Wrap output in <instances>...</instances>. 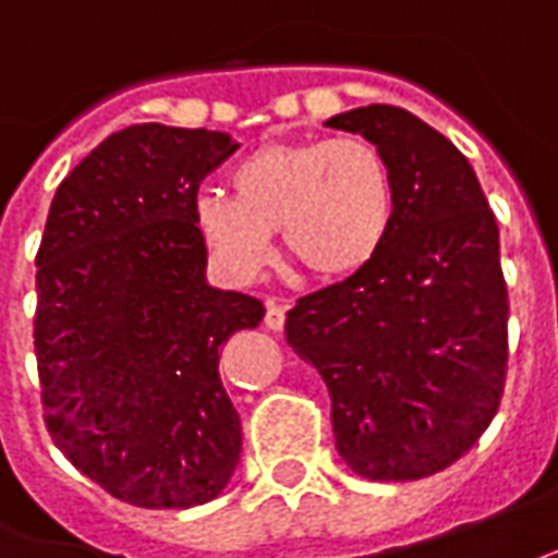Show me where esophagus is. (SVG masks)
I'll use <instances>...</instances> for the list:
<instances>
[{
  "mask_svg": "<svg viewBox=\"0 0 558 558\" xmlns=\"http://www.w3.org/2000/svg\"><path fill=\"white\" fill-rule=\"evenodd\" d=\"M283 320H287V308L280 302H275V299H268L265 302V327L278 332V329H283Z\"/></svg>",
  "mask_w": 558,
  "mask_h": 558,
  "instance_id": "1",
  "label": "esophagus"
}]
</instances>
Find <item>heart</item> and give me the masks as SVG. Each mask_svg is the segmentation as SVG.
Returning <instances> with one entry per match:
<instances>
[{
    "instance_id": "obj_1",
    "label": "heart",
    "mask_w": 558,
    "mask_h": 558,
    "mask_svg": "<svg viewBox=\"0 0 558 558\" xmlns=\"http://www.w3.org/2000/svg\"><path fill=\"white\" fill-rule=\"evenodd\" d=\"M231 192H201L195 226L219 265L247 280L271 256V231L324 280L354 278L393 229V177L366 140H275L231 170Z\"/></svg>"
}]
</instances>
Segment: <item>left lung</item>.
<instances>
[{
  "label": "left lung",
  "mask_w": 558,
  "mask_h": 558,
  "mask_svg": "<svg viewBox=\"0 0 558 558\" xmlns=\"http://www.w3.org/2000/svg\"><path fill=\"white\" fill-rule=\"evenodd\" d=\"M369 140L393 177V229L369 268L302 295L287 342L332 400L344 464L375 483L449 468L495 418L507 369L498 222L470 161L400 106L327 121Z\"/></svg>",
  "instance_id": "8db88e82"
}]
</instances>
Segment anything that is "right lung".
<instances>
[{
  "mask_svg": "<svg viewBox=\"0 0 558 558\" xmlns=\"http://www.w3.org/2000/svg\"><path fill=\"white\" fill-rule=\"evenodd\" d=\"M238 143L222 131L131 124L57 185L36 256V360L57 449L112 498L214 501L241 458L219 348L263 302L207 283L201 180Z\"/></svg>",
  "mask_w": 558,
  "mask_h": 558,
  "instance_id": "right-lung-1",
  "label": "right lung"
}]
</instances>
